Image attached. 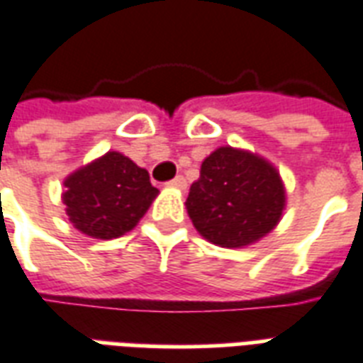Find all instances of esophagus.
Returning a JSON list of instances; mask_svg holds the SVG:
<instances>
[{
	"label": "esophagus",
	"mask_w": 363,
	"mask_h": 363,
	"mask_svg": "<svg viewBox=\"0 0 363 363\" xmlns=\"http://www.w3.org/2000/svg\"><path fill=\"white\" fill-rule=\"evenodd\" d=\"M167 186L179 188V190H184V188H186V179H184V177H182V175H177L175 179H173V181L167 182Z\"/></svg>",
	"instance_id": "esophagus-1"
}]
</instances>
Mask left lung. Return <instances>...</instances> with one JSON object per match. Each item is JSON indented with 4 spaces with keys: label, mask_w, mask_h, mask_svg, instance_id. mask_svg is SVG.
<instances>
[{
    "label": "left lung",
    "mask_w": 363,
    "mask_h": 363,
    "mask_svg": "<svg viewBox=\"0 0 363 363\" xmlns=\"http://www.w3.org/2000/svg\"><path fill=\"white\" fill-rule=\"evenodd\" d=\"M284 203L282 179L267 160L220 147L203 160L186 209L207 241L239 248L267 235L281 220Z\"/></svg>",
    "instance_id": "8db88e82"
}]
</instances>
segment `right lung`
Masks as SVG:
<instances>
[{"label":"right lung","mask_w":363,"mask_h":363,"mask_svg":"<svg viewBox=\"0 0 363 363\" xmlns=\"http://www.w3.org/2000/svg\"><path fill=\"white\" fill-rule=\"evenodd\" d=\"M71 224L96 239H115L137 226L158 188L148 171L121 152H107L64 181Z\"/></svg>","instance_id":"right-lung-1"}]
</instances>
